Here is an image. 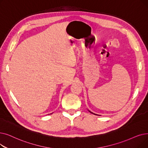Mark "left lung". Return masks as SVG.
I'll list each match as a JSON object with an SVG mask.
<instances>
[{
  "label": "left lung",
  "mask_w": 148,
  "mask_h": 148,
  "mask_svg": "<svg viewBox=\"0 0 148 148\" xmlns=\"http://www.w3.org/2000/svg\"><path fill=\"white\" fill-rule=\"evenodd\" d=\"M89 112H91V113H92V114H94V113H93V112H91V111H89ZM95 115H97V114H95Z\"/></svg>",
  "instance_id": "obj_1"
}]
</instances>
